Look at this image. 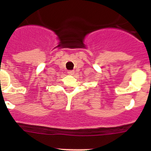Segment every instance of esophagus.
<instances>
[{
    "mask_svg": "<svg viewBox=\"0 0 151 151\" xmlns=\"http://www.w3.org/2000/svg\"><path fill=\"white\" fill-rule=\"evenodd\" d=\"M67 73L69 75H73L74 74V71L73 70H69V71L67 72Z\"/></svg>",
    "mask_w": 151,
    "mask_h": 151,
    "instance_id": "obj_1",
    "label": "esophagus"
}]
</instances>
